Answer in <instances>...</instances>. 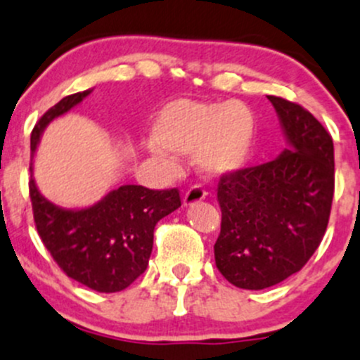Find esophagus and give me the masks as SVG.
<instances>
[{"label":"esophagus","instance_id":"esophagus-1","mask_svg":"<svg viewBox=\"0 0 360 360\" xmlns=\"http://www.w3.org/2000/svg\"><path fill=\"white\" fill-rule=\"evenodd\" d=\"M205 196H207V191L203 190L202 186H198V184H195V186H191L190 190L184 193L183 203L186 207L195 205V203H198V202H202V200H205Z\"/></svg>","mask_w":360,"mask_h":360}]
</instances>
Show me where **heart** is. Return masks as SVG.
Instances as JSON below:
<instances>
[{
	"label": "heart",
	"instance_id": "obj_1",
	"mask_svg": "<svg viewBox=\"0 0 360 360\" xmlns=\"http://www.w3.org/2000/svg\"><path fill=\"white\" fill-rule=\"evenodd\" d=\"M151 136L153 153H196L200 167L222 176L248 162L255 143V120L241 101L221 105L174 100L155 117Z\"/></svg>",
	"mask_w": 360,
	"mask_h": 360
}]
</instances>
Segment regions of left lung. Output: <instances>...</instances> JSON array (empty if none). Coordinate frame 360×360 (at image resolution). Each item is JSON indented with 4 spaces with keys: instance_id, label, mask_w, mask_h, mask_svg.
<instances>
[{
    "instance_id": "left-lung-1",
    "label": "left lung",
    "mask_w": 360,
    "mask_h": 360,
    "mask_svg": "<svg viewBox=\"0 0 360 360\" xmlns=\"http://www.w3.org/2000/svg\"><path fill=\"white\" fill-rule=\"evenodd\" d=\"M286 146L267 164L221 177L215 266L243 290L285 281L307 264L326 233L335 193V148L323 124L297 103L267 96Z\"/></svg>"
}]
</instances>
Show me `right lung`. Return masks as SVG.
I'll use <instances>...</instances> for the list:
<instances>
[{
	"mask_svg": "<svg viewBox=\"0 0 360 360\" xmlns=\"http://www.w3.org/2000/svg\"><path fill=\"white\" fill-rule=\"evenodd\" d=\"M93 89L62 98L30 134V202L44 247L67 276L100 293L126 290L148 266L153 229L181 207L179 191L124 184L84 209H63L41 195L34 181V155L46 126L77 107Z\"/></svg>",
	"mask_w": 360,
	"mask_h": 360,
	"instance_id": "obj_1",
	"label": "right lung"
}]
</instances>
